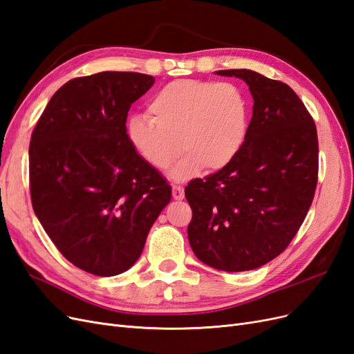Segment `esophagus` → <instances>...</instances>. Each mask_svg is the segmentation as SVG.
Returning a JSON list of instances; mask_svg holds the SVG:
<instances>
[{"instance_id": "esophagus-1", "label": "esophagus", "mask_w": 354, "mask_h": 354, "mask_svg": "<svg viewBox=\"0 0 354 354\" xmlns=\"http://www.w3.org/2000/svg\"><path fill=\"white\" fill-rule=\"evenodd\" d=\"M173 198L176 199V201H181L185 198V190H183V187H180V186H173Z\"/></svg>"}]
</instances>
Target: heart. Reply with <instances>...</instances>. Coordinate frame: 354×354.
I'll list each match as a JSON object with an SVG mask.
<instances>
[{
  "label": "heart",
  "instance_id": "obj_1",
  "mask_svg": "<svg viewBox=\"0 0 354 354\" xmlns=\"http://www.w3.org/2000/svg\"><path fill=\"white\" fill-rule=\"evenodd\" d=\"M151 120L134 115L127 138L137 156L156 169L168 168L181 151L186 156L171 169L186 181L201 168L218 171L238 156L250 125V102L233 82L177 80L147 104Z\"/></svg>",
  "mask_w": 354,
  "mask_h": 354
}]
</instances>
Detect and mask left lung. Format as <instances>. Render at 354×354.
<instances>
[{"instance_id":"left-lung-1","label":"left lung","mask_w":354,"mask_h":354,"mask_svg":"<svg viewBox=\"0 0 354 354\" xmlns=\"http://www.w3.org/2000/svg\"><path fill=\"white\" fill-rule=\"evenodd\" d=\"M250 87L254 106L238 156L185 189L198 259L223 272L254 270L276 259L301 226L317 183V133L285 82L250 69L217 71Z\"/></svg>"}]
</instances>
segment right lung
Wrapping results in <instances>:
<instances>
[{
	"instance_id": "obj_1",
	"label": "right lung",
	"mask_w": 354,
	"mask_h": 354,
	"mask_svg": "<svg viewBox=\"0 0 354 354\" xmlns=\"http://www.w3.org/2000/svg\"><path fill=\"white\" fill-rule=\"evenodd\" d=\"M153 82L113 71L71 80L30 137L35 216L62 255L95 276L130 269L171 201V186L127 138L128 111Z\"/></svg>"
}]
</instances>
